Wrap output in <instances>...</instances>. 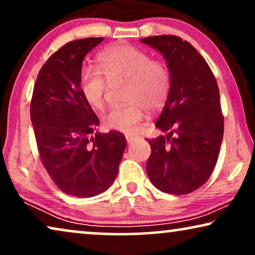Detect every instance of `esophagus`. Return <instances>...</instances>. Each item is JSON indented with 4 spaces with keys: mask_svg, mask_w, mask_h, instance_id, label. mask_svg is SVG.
Segmentation results:
<instances>
[{
    "mask_svg": "<svg viewBox=\"0 0 255 255\" xmlns=\"http://www.w3.org/2000/svg\"><path fill=\"white\" fill-rule=\"evenodd\" d=\"M125 138H127L128 142H132V141H134L135 139H138L137 135H134V134H125Z\"/></svg>",
    "mask_w": 255,
    "mask_h": 255,
    "instance_id": "esophagus-1",
    "label": "esophagus"
}]
</instances>
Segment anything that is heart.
<instances>
[{
  "mask_svg": "<svg viewBox=\"0 0 255 255\" xmlns=\"http://www.w3.org/2000/svg\"><path fill=\"white\" fill-rule=\"evenodd\" d=\"M100 68L83 66L80 71V89L89 106L101 110L107 101L109 82L127 81V104L114 107L103 115L109 130L132 133L142 121L145 110L154 113L168 100L172 76L166 62L151 59L147 52L131 45L110 47L99 55Z\"/></svg>",
  "mask_w": 255,
  "mask_h": 255,
  "instance_id": "heart-1",
  "label": "heart"
}]
</instances>
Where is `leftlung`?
Listing matches in <instances>:
<instances>
[{"label":"left lung","mask_w":255,"mask_h":255,"mask_svg":"<svg viewBox=\"0 0 255 255\" xmlns=\"http://www.w3.org/2000/svg\"><path fill=\"white\" fill-rule=\"evenodd\" d=\"M165 57L172 76L168 100L155 127L168 132L148 140L146 172L155 188L187 195L214 172L224 133L217 81L189 41L173 34L142 38Z\"/></svg>","instance_id":"obj_1"}]
</instances>
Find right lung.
<instances>
[{
  "label": "right lung",
  "mask_w": 255,
  "mask_h": 255,
  "mask_svg": "<svg viewBox=\"0 0 255 255\" xmlns=\"http://www.w3.org/2000/svg\"><path fill=\"white\" fill-rule=\"evenodd\" d=\"M102 40H73L55 51L38 73L31 99L41 163L59 189L75 197L106 191L116 179L127 146L117 131L93 137L100 121L80 89L83 58Z\"/></svg>",
  "instance_id": "add662e5"
}]
</instances>
